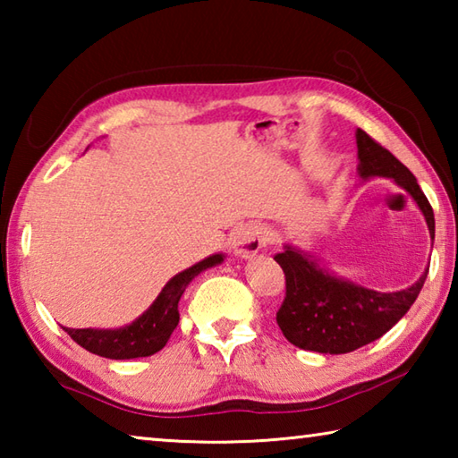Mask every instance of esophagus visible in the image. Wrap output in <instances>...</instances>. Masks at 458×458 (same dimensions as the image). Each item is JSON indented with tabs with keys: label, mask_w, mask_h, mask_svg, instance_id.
<instances>
[{
	"label": "esophagus",
	"mask_w": 458,
	"mask_h": 458,
	"mask_svg": "<svg viewBox=\"0 0 458 458\" xmlns=\"http://www.w3.org/2000/svg\"><path fill=\"white\" fill-rule=\"evenodd\" d=\"M268 234L267 230L259 226V224H244V226L236 228L234 234H232V250H234L238 257L250 259L257 254L262 246L267 244Z\"/></svg>",
	"instance_id": "1"
}]
</instances>
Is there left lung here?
I'll list each match as a JSON object with an SVG mask.
<instances>
[{
	"mask_svg": "<svg viewBox=\"0 0 458 458\" xmlns=\"http://www.w3.org/2000/svg\"><path fill=\"white\" fill-rule=\"evenodd\" d=\"M361 177H392L420 208L434 240V212L412 172L394 155L358 129ZM284 273V299L276 311L283 335L301 350L319 353H350L390 331L408 313L420 294L426 273L398 293H377L344 278H335L297 248L275 254Z\"/></svg>",
	"mask_w": 458,
	"mask_h": 458,
	"instance_id": "8db88e82",
	"label": "left lung"
}]
</instances>
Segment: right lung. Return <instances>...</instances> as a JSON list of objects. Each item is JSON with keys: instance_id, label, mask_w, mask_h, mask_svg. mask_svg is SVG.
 Listing matches in <instances>:
<instances>
[{"instance_id": "right-lung-1", "label": "right lung", "mask_w": 458, "mask_h": 458, "mask_svg": "<svg viewBox=\"0 0 458 458\" xmlns=\"http://www.w3.org/2000/svg\"><path fill=\"white\" fill-rule=\"evenodd\" d=\"M224 260L222 254L208 257L198 265L185 268L183 273L175 275L169 281L155 303L127 327L121 329H68L64 331L76 344L90 353H97L100 358L108 360H133L147 358V355L157 353L164 350L167 339L172 337L174 329L180 323V303L185 286L191 283L193 276H198L201 270L220 265Z\"/></svg>"}]
</instances>
